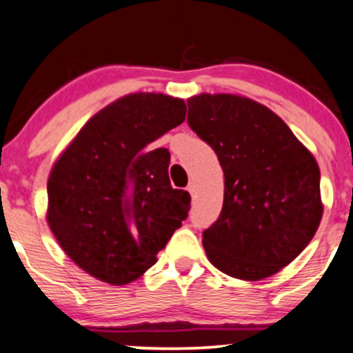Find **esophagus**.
I'll list each match as a JSON object with an SVG mask.
<instances>
[{"instance_id": "obj_1", "label": "esophagus", "mask_w": 353, "mask_h": 353, "mask_svg": "<svg viewBox=\"0 0 353 353\" xmlns=\"http://www.w3.org/2000/svg\"><path fill=\"white\" fill-rule=\"evenodd\" d=\"M187 190L190 192V195H195V192H197V187H195V183H194V181H190V183H188Z\"/></svg>"}]
</instances>
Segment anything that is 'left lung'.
<instances>
[{"label": "left lung", "instance_id": "8db88e82", "mask_svg": "<svg viewBox=\"0 0 353 353\" xmlns=\"http://www.w3.org/2000/svg\"><path fill=\"white\" fill-rule=\"evenodd\" d=\"M187 103L188 125L224 172L223 210L202 234L207 258L241 281L277 274L321 223L314 156L279 115L250 98L202 93Z\"/></svg>", "mask_w": 353, "mask_h": 353}]
</instances>
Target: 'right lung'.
I'll use <instances>...</instances> for the list:
<instances>
[{"label":"right lung","mask_w":353,"mask_h":353,"mask_svg":"<svg viewBox=\"0 0 353 353\" xmlns=\"http://www.w3.org/2000/svg\"><path fill=\"white\" fill-rule=\"evenodd\" d=\"M185 112L180 98L127 95L93 115L54 163L47 223L66 255L98 281L139 279L187 219L190 195L170 183V152L151 146Z\"/></svg>","instance_id":"right-lung-1"}]
</instances>
